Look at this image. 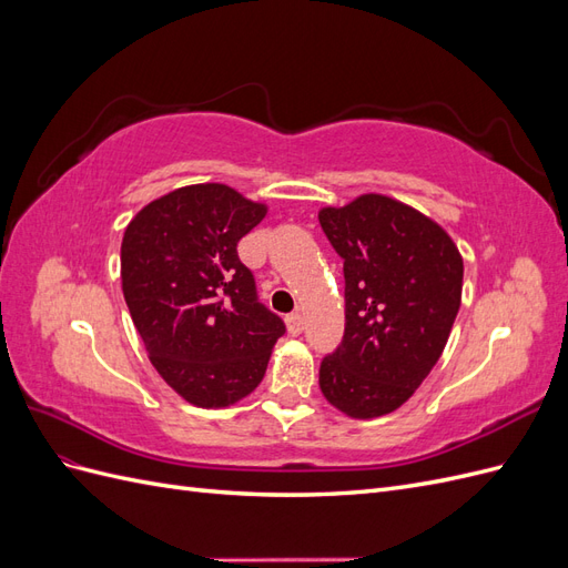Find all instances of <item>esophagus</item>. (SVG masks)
Listing matches in <instances>:
<instances>
[{"label": "esophagus", "instance_id": "obj_1", "mask_svg": "<svg viewBox=\"0 0 568 568\" xmlns=\"http://www.w3.org/2000/svg\"><path fill=\"white\" fill-rule=\"evenodd\" d=\"M286 329L291 336H298L303 332V317L298 313L286 315Z\"/></svg>", "mask_w": 568, "mask_h": 568}]
</instances>
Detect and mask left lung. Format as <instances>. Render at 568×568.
I'll return each instance as SVG.
<instances>
[{
	"label": "left lung",
	"instance_id": "obj_1",
	"mask_svg": "<svg viewBox=\"0 0 568 568\" xmlns=\"http://www.w3.org/2000/svg\"><path fill=\"white\" fill-rule=\"evenodd\" d=\"M320 225L346 280V332L322 359L320 388L348 417L388 415L419 388L448 343L462 301V255L434 220L382 194L322 209Z\"/></svg>",
	"mask_w": 568,
	"mask_h": 568
}]
</instances>
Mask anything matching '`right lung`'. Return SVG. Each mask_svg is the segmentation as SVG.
Wrapping results in <instances>:
<instances>
[{"mask_svg":"<svg viewBox=\"0 0 568 568\" xmlns=\"http://www.w3.org/2000/svg\"><path fill=\"white\" fill-rule=\"evenodd\" d=\"M227 184L175 189L132 217L120 280L151 365L186 403L227 407L263 382L286 332L236 244L265 217Z\"/></svg>","mask_w":568,"mask_h":568,"instance_id":"obj_1","label":"right lung"}]
</instances>
